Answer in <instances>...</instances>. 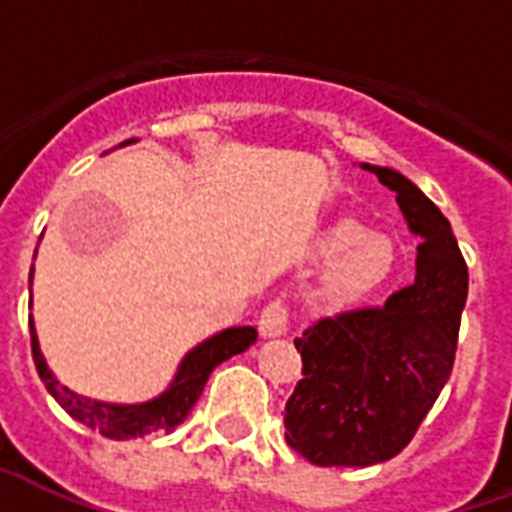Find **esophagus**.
Returning a JSON list of instances; mask_svg holds the SVG:
<instances>
[{
    "label": "esophagus",
    "instance_id": "esophagus-1",
    "mask_svg": "<svg viewBox=\"0 0 512 512\" xmlns=\"http://www.w3.org/2000/svg\"><path fill=\"white\" fill-rule=\"evenodd\" d=\"M288 304L283 299L269 301L267 307L261 310L259 331L261 336H283L288 331Z\"/></svg>",
    "mask_w": 512,
    "mask_h": 512
}]
</instances>
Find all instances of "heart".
Masks as SVG:
<instances>
[{"label": "heart", "instance_id": "heart-1", "mask_svg": "<svg viewBox=\"0 0 512 512\" xmlns=\"http://www.w3.org/2000/svg\"><path fill=\"white\" fill-rule=\"evenodd\" d=\"M320 256L334 259L323 280V296L331 304H350L379 288L392 269V243L382 235H366L358 221H339L320 240Z\"/></svg>", "mask_w": 512, "mask_h": 512}]
</instances>
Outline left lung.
Here are the masks:
<instances>
[{"instance_id": "1", "label": "left lung", "mask_w": 512, "mask_h": 512, "mask_svg": "<svg viewBox=\"0 0 512 512\" xmlns=\"http://www.w3.org/2000/svg\"><path fill=\"white\" fill-rule=\"evenodd\" d=\"M363 168L395 192L422 243L414 283L293 339L304 376L285 403V441L320 467H368L406 449L449 382L467 301L449 219L398 170Z\"/></svg>"}]
</instances>
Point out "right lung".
<instances>
[{"instance_id":"obj_1","label":"right lung","mask_w":512,"mask_h":512,"mask_svg":"<svg viewBox=\"0 0 512 512\" xmlns=\"http://www.w3.org/2000/svg\"><path fill=\"white\" fill-rule=\"evenodd\" d=\"M34 269V267H31ZM31 328V355H34V366H37L39 379L45 382L47 392L61 403L71 417L87 425L90 430H98L106 438L114 441H130V438H144L149 433H170L173 427L181 425L186 414L192 411L197 398L202 395V387L208 382V376L219 363L229 360L232 355H240L256 342L259 331L251 326L227 328L221 334L205 339L197 344L178 366L176 379L170 387L162 392L160 398L149 400V403H136V406H117V403H101V400L82 398L69 387H63L47 368L42 352H39L37 331L34 323L29 320Z\"/></svg>"}]
</instances>
